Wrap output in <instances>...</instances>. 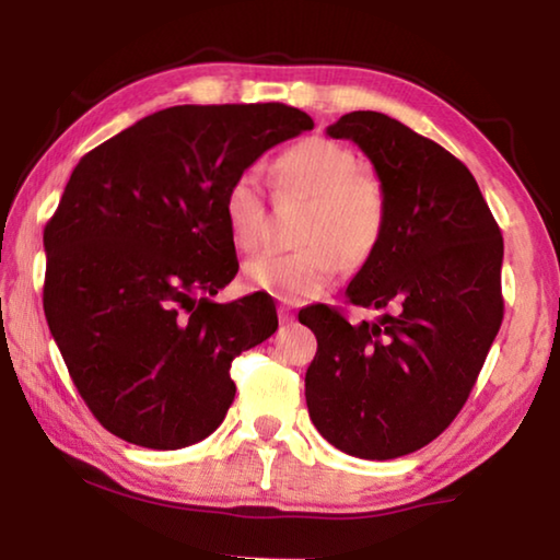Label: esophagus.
<instances>
[{
  "label": "esophagus",
  "instance_id": "1",
  "mask_svg": "<svg viewBox=\"0 0 560 560\" xmlns=\"http://www.w3.org/2000/svg\"><path fill=\"white\" fill-rule=\"evenodd\" d=\"M293 318H296V316H293V311L289 308V306H279V320H281V324H293Z\"/></svg>",
  "mask_w": 560,
  "mask_h": 560
}]
</instances>
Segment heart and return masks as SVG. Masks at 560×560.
<instances>
[{
    "label": "heart",
    "mask_w": 560,
    "mask_h": 560,
    "mask_svg": "<svg viewBox=\"0 0 560 560\" xmlns=\"http://www.w3.org/2000/svg\"><path fill=\"white\" fill-rule=\"evenodd\" d=\"M360 158L328 138H303L273 158V185L281 195L308 200L296 252H267L246 261L244 281L289 303L324 293L340 271V257L363 264L381 242L387 200L381 179L363 173ZM232 242L244 252L267 240V195L257 167L232 177L222 200Z\"/></svg>",
    "instance_id": "obj_1"
}]
</instances>
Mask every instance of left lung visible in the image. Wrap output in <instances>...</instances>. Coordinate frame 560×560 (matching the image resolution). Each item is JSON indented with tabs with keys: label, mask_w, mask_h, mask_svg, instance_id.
<instances>
[{
	"label": "left lung",
	"mask_w": 560,
	"mask_h": 560,
	"mask_svg": "<svg viewBox=\"0 0 560 560\" xmlns=\"http://www.w3.org/2000/svg\"><path fill=\"white\" fill-rule=\"evenodd\" d=\"M371 158L387 200L375 252L346 296L383 316L299 314L316 334L306 371L311 422L350 457L395 459L450 428L504 318V240L467 165L385 113L328 126Z\"/></svg>",
	"instance_id": "left-lung-1"
}]
</instances>
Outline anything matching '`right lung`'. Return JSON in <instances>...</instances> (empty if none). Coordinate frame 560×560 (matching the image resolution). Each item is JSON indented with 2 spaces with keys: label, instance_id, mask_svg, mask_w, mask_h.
Returning <instances> with one entry per match:
<instances>
[{
  "label": "right lung",
  "instance_id": "1",
  "mask_svg": "<svg viewBox=\"0 0 560 560\" xmlns=\"http://www.w3.org/2000/svg\"><path fill=\"white\" fill-rule=\"evenodd\" d=\"M314 128L283 103L173 106L81 158L44 230V314L73 385L116 438L179 450L220 428L232 360L277 330L236 277L222 200L269 148Z\"/></svg>",
  "mask_w": 560,
  "mask_h": 560
}]
</instances>
